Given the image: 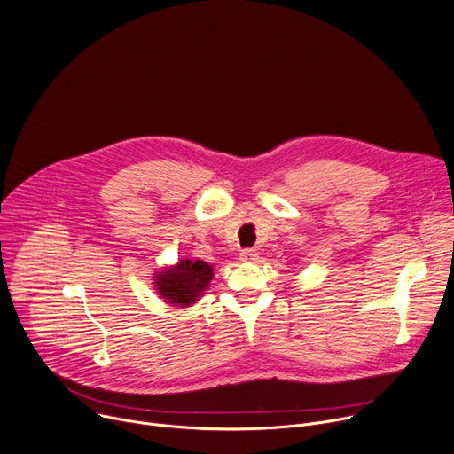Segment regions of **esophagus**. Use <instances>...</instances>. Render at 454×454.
Segmentation results:
<instances>
[{"label":"esophagus","mask_w":454,"mask_h":454,"mask_svg":"<svg viewBox=\"0 0 454 454\" xmlns=\"http://www.w3.org/2000/svg\"><path fill=\"white\" fill-rule=\"evenodd\" d=\"M256 256H258V253L253 247H246L240 251V258L244 262H253V261H256Z\"/></svg>","instance_id":"esophagus-1"}]
</instances>
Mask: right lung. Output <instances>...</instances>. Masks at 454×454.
<instances>
[{"label": "right lung", "instance_id": "add662e5", "mask_svg": "<svg viewBox=\"0 0 454 454\" xmlns=\"http://www.w3.org/2000/svg\"><path fill=\"white\" fill-rule=\"evenodd\" d=\"M212 277L214 270L207 262L183 258L177 266L161 271L154 284L158 293L168 300V303H177L183 307L193 303L201 296Z\"/></svg>", "mask_w": 454, "mask_h": 454}]
</instances>
